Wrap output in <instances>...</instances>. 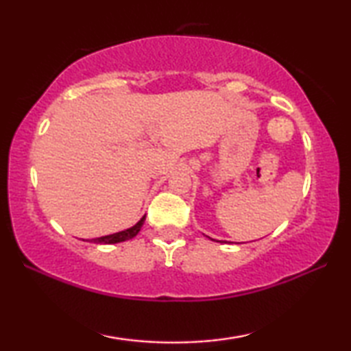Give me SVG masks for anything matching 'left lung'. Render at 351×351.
I'll return each mask as SVG.
<instances>
[{
	"label": "left lung",
	"mask_w": 351,
	"mask_h": 351,
	"mask_svg": "<svg viewBox=\"0 0 351 351\" xmlns=\"http://www.w3.org/2000/svg\"><path fill=\"white\" fill-rule=\"evenodd\" d=\"M212 240V239H210ZM213 241H215V240H213ZM221 243H226V241H221Z\"/></svg>",
	"instance_id": "left-lung-1"
}]
</instances>
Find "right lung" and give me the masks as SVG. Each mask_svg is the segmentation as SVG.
Wrapping results in <instances>:
<instances>
[{"label": "right lung", "instance_id": "right-lung-1", "mask_svg": "<svg viewBox=\"0 0 351 351\" xmlns=\"http://www.w3.org/2000/svg\"><path fill=\"white\" fill-rule=\"evenodd\" d=\"M145 221V215L142 217L138 223L132 228H128L125 230H121V232L111 234V235H105V237H99V239H94V243H100V245H114V243H121V241H127L130 239H133L139 234V230L142 228V224Z\"/></svg>", "mask_w": 351, "mask_h": 351}]
</instances>
